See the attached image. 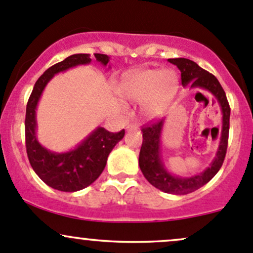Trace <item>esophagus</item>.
Returning <instances> with one entry per match:
<instances>
[{"label": "esophagus", "instance_id": "esophagus-1", "mask_svg": "<svg viewBox=\"0 0 253 253\" xmlns=\"http://www.w3.org/2000/svg\"><path fill=\"white\" fill-rule=\"evenodd\" d=\"M126 129H127V131H133V129H138V126H137V125H134V124H129L128 126L126 127Z\"/></svg>", "mask_w": 253, "mask_h": 253}]
</instances>
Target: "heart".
Here are the masks:
<instances>
[{"label": "heart", "instance_id": "b5f03b06", "mask_svg": "<svg viewBox=\"0 0 253 253\" xmlns=\"http://www.w3.org/2000/svg\"><path fill=\"white\" fill-rule=\"evenodd\" d=\"M177 77L170 69H139L122 77L118 93L131 102H140L145 118L163 115L176 92Z\"/></svg>", "mask_w": 253, "mask_h": 253}]
</instances>
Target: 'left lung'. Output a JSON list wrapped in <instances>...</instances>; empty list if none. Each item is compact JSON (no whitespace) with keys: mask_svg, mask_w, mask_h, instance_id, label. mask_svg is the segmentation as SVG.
Returning a JSON list of instances; mask_svg holds the SVG:
<instances>
[{"mask_svg":"<svg viewBox=\"0 0 253 253\" xmlns=\"http://www.w3.org/2000/svg\"><path fill=\"white\" fill-rule=\"evenodd\" d=\"M168 61L179 68L181 73V84L184 87L190 86L191 88H203L209 91L215 97L221 108L222 127L216 156L208 168L202 173L191 176L175 175L166 167L161 150V138H162L163 127L166 121L161 120L151 126L143 128V144L139 154V167L143 175L152 186L170 194H187L194 192L202 186L210 181L220 170L228 144L229 132V116L230 108L227 101L226 93L215 76L199 67L193 61L179 57V59H168Z\"/></svg>","mask_w":253,"mask_h":253,"instance_id":"left-lung-1","label":"left lung"}]
</instances>
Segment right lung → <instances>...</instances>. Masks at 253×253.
I'll list each match as a JSON object with an SVG mask.
<instances>
[{
  "instance_id": "1",
  "label": "right lung",
  "mask_w": 253,
  "mask_h": 253,
  "mask_svg": "<svg viewBox=\"0 0 253 253\" xmlns=\"http://www.w3.org/2000/svg\"><path fill=\"white\" fill-rule=\"evenodd\" d=\"M95 59L103 67L112 68L108 65L110 61L108 55L95 54ZM91 61L90 54H74L51 66L36 82L27 102L25 135L31 167L42 181L62 192H77L95 182L107 165L110 151L125 135V129L112 133L98 126L77 146L62 152L48 150L38 141L36 110L45 86L56 74L77 66L90 65Z\"/></svg>"
}]
</instances>
